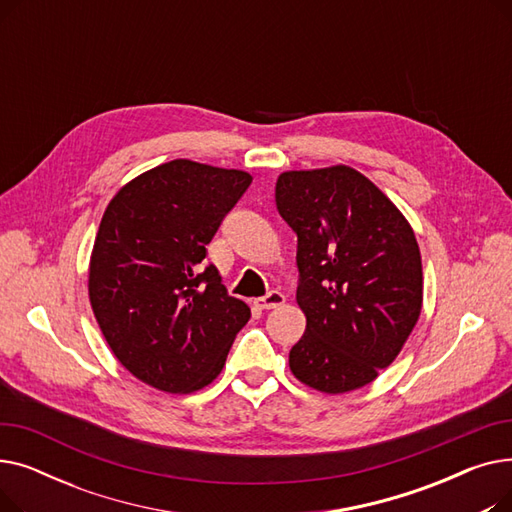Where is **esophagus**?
Segmentation results:
<instances>
[{
  "label": "esophagus",
  "mask_w": 512,
  "mask_h": 512,
  "mask_svg": "<svg viewBox=\"0 0 512 512\" xmlns=\"http://www.w3.org/2000/svg\"><path fill=\"white\" fill-rule=\"evenodd\" d=\"M284 301H286V297H284L282 292H278V290H272V292H267L265 297L257 299V301H255V305H257L259 309H276V307L284 305Z\"/></svg>",
  "instance_id": "34e87169"
}]
</instances>
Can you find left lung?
<instances>
[{
	"label": "left lung",
	"instance_id": "left-lung-1",
	"mask_svg": "<svg viewBox=\"0 0 512 512\" xmlns=\"http://www.w3.org/2000/svg\"><path fill=\"white\" fill-rule=\"evenodd\" d=\"M276 205L299 238L297 303L307 317L290 371L317 392L363 388L398 357L419 319L415 232L378 186L342 164L282 172Z\"/></svg>",
	"mask_w": 512,
	"mask_h": 512
}]
</instances>
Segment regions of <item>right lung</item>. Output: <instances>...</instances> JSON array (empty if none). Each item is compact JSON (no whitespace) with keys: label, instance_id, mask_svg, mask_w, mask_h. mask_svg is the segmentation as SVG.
Segmentation results:
<instances>
[{"label":"right lung","instance_id":"1","mask_svg":"<svg viewBox=\"0 0 512 512\" xmlns=\"http://www.w3.org/2000/svg\"><path fill=\"white\" fill-rule=\"evenodd\" d=\"M242 170L174 159L126 182L105 207L89 263V301L116 359L170 394L218 378L251 309L201 261L251 184Z\"/></svg>","mask_w":512,"mask_h":512}]
</instances>
